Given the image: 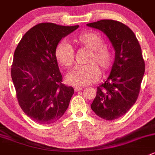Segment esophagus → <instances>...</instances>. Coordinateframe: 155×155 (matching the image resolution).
Segmentation results:
<instances>
[{
  "label": "esophagus",
  "instance_id": "1",
  "mask_svg": "<svg viewBox=\"0 0 155 155\" xmlns=\"http://www.w3.org/2000/svg\"><path fill=\"white\" fill-rule=\"evenodd\" d=\"M84 88L83 87H74V91H81V90H83Z\"/></svg>",
  "mask_w": 155,
  "mask_h": 155
}]
</instances>
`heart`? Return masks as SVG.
I'll use <instances>...</instances> for the list:
<instances>
[{
  "instance_id": "b5f03b06",
  "label": "heart",
  "mask_w": 155,
  "mask_h": 155,
  "mask_svg": "<svg viewBox=\"0 0 155 155\" xmlns=\"http://www.w3.org/2000/svg\"><path fill=\"white\" fill-rule=\"evenodd\" d=\"M74 42L89 50L85 65L79 66L68 74L67 81L76 87H84L94 83L104 73L109 71L113 66V53L110 48L104 45V40L101 36L92 31L82 32L75 36ZM54 57L64 68H70L74 62V51L65 41L57 44L54 49Z\"/></svg>"
}]
</instances>
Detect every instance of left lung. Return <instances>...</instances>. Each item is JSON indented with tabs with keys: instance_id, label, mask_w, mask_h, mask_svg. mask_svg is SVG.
I'll use <instances>...</instances> for the list:
<instances>
[{
	"instance_id": "8db88e82",
	"label": "left lung",
	"mask_w": 155,
	"mask_h": 155,
	"mask_svg": "<svg viewBox=\"0 0 155 155\" xmlns=\"http://www.w3.org/2000/svg\"><path fill=\"white\" fill-rule=\"evenodd\" d=\"M87 25L104 32L116 51L110 76L97 87L91 105L99 117L114 120L126 114L138 99L145 67L141 46L135 33L123 23L102 20Z\"/></svg>"
}]
</instances>
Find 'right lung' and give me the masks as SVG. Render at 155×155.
<instances>
[{
  "mask_svg": "<svg viewBox=\"0 0 155 155\" xmlns=\"http://www.w3.org/2000/svg\"><path fill=\"white\" fill-rule=\"evenodd\" d=\"M78 26L39 23L25 33L16 48L11 65L16 95L22 110L36 123H54L68 107L74 91L62 83L54 49Z\"/></svg>",
  "mask_w": 155,
  "mask_h": 155,
  "instance_id": "obj_1",
  "label": "right lung"
}]
</instances>
